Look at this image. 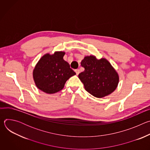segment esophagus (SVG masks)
<instances>
[{"mask_svg":"<svg viewBox=\"0 0 150 150\" xmlns=\"http://www.w3.org/2000/svg\"><path fill=\"white\" fill-rule=\"evenodd\" d=\"M75 72H76V74L78 75L79 74V69H76L75 71Z\"/></svg>","mask_w":150,"mask_h":150,"instance_id":"obj_1","label":"esophagus"}]
</instances>
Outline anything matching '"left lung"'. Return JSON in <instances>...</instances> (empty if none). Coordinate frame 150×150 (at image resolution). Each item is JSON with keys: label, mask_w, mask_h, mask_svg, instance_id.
Instances as JSON below:
<instances>
[{"label": "left lung", "mask_w": 150, "mask_h": 150, "mask_svg": "<svg viewBox=\"0 0 150 150\" xmlns=\"http://www.w3.org/2000/svg\"><path fill=\"white\" fill-rule=\"evenodd\" d=\"M81 65L85 68L78 75L84 88L97 98L111 94L117 88L119 76L117 72L105 58L98 59L94 55L85 56Z\"/></svg>", "instance_id": "obj_1"}]
</instances>
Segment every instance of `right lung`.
Returning <instances> with one entry per match:
<instances>
[{
	"instance_id": "add662e5",
	"label": "right lung",
	"mask_w": 150,
	"mask_h": 150,
	"mask_svg": "<svg viewBox=\"0 0 150 150\" xmlns=\"http://www.w3.org/2000/svg\"><path fill=\"white\" fill-rule=\"evenodd\" d=\"M65 52L57 51L52 54L42 56L35 65L33 76L36 87L47 94L62 90L67 81L76 73L69 64L63 59Z\"/></svg>"
}]
</instances>
